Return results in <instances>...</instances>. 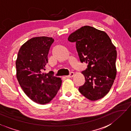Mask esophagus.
<instances>
[{
    "label": "esophagus",
    "mask_w": 131,
    "mask_h": 131,
    "mask_svg": "<svg viewBox=\"0 0 131 131\" xmlns=\"http://www.w3.org/2000/svg\"><path fill=\"white\" fill-rule=\"evenodd\" d=\"M74 75V73L73 72H70V74H69V75H66V78H72V77H73Z\"/></svg>",
    "instance_id": "34e87169"
}]
</instances>
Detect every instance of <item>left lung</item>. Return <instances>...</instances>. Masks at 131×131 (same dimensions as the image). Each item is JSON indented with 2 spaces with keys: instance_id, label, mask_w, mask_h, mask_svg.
I'll return each instance as SVG.
<instances>
[{
  "instance_id": "8db88e82",
  "label": "left lung",
  "mask_w": 131,
  "mask_h": 131,
  "mask_svg": "<svg viewBox=\"0 0 131 131\" xmlns=\"http://www.w3.org/2000/svg\"><path fill=\"white\" fill-rule=\"evenodd\" d=\"M75 42L82 63L88 64L82 73L84 84L78 90L92 101L103 98L110 90L116 75L117 51L106 32L85 26L72 33L68 38Z\"/></svg>"
}]
</instances>
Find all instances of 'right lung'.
<instances>
[{
    "label": "right lung",
    "instance_id": "add662e5",
    "mask_svg": "<svg viewBox=\"0 0 131 131\" xmlns=\"http://www.w3.org/2000/svg\"><path fill=\"white\" fill-rule=\"evenodd\" d=\"M54 41L53 38L47 37L32 38L21 46L16 61L19 84L31 100L39 104L49 103L62 84L61 78L55 77L52 72L43 73Z\"/></svg>",
    "mask_w": 131,
    "mask_h": 131
}]
</instances>
